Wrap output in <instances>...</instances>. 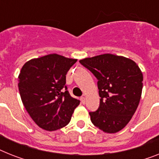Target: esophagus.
<instances>
[{"label": "esophagus", "instance_id": "esophagus-1", "mask_svg": "<svg viewBox=\"0 0 159 159\" xmlns=\"http://www.w3.org/2000/svg\"><path fill=\"white\" fill-rule=\"evenodd\" d=\"M80 100H81V102H82V104H85V102H86V100H85L84 97H82V98H80Z\"/></svg>", "mask_w": 159, "mask_h": 159}]
</instances>
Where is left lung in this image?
Here are the masks:
<instances>
[{
  "instance_id": "obj_1",
  "label": "left lung",
  "mask_w": 159,
  "mask_h": 159,
  "mask_svg": "<svg viewBox=\"0 0 159 159\" xmlns=\"http://www.w3.org/2000/svg\"><path fill=\"white\" fill-rule=\"evenodd\" d=\"M80 62L98 80L100 105L97 111L89 112L92 123L107 133L119 132L137 109L142 92V72L131 59L111 53Z\"/></svg>"
}]
</instances>
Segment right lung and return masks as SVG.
<instances>
[{"mask_svg": "<svg viewBox=\"0 0 159 159\" xmlns=\"http://www.w3.org/2000/svg\"><path fill=\"white\" fill-rule=\"evenodd\" d=\"M76 59L48 54L27 61L18 75L25 108L40 128L55 131L67 125L80 101L72 98L66 75Z\"/></svg>", "mask_w": 159, "mask_h": 159, "instance_id": "obj_1", "label": "right lung"}]
</instances>
